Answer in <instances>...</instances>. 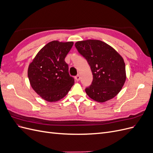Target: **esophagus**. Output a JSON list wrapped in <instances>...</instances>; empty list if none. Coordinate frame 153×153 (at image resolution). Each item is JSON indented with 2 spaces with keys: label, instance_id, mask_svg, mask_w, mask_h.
I'll list each match as a JSON object with an SVG mask.
<instances>
[{
  "label": "esophagus",
  "instance_id": "34e87169",
  "mask_svg": "<svg viewBox=\"0 0 153 153\" xmlns=\"http://www.w3.org/2000/svg\"><path fill=\"white\" fill-rule=\"evenodd\" d=\"M75 80L78 82V81H79V80H80V75H76V76L75 77Z\"/></svg>",
  "mask_w": 153,
  "mask_h": 153
}]
</instances>
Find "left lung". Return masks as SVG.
Wrapping results in <instances>:
<instances>
[{"label": "left lung", "mask_w": 153, "mask_h": 153, "mask_svg": "<svg viewBox=\"0 0 153 153\" xmlns=\"http://www.w3.org/2000/svg\"><path fill=\"white\" fill-rule=\"evenodd\" d=\"M75 47L87 60L93 75L91 85L85 89L87 94L100 103L113 98L121 90L126 78L123 57L100 40L78 41Z\"/></svg>", "instance_id": "1"}]
</instances>
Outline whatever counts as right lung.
Masks as SVG:
<instances>
[{"label":"right lung","mask_w":153,"mask_h":153,"mask_svg":"<svg viewBox=\"0 0 153 153\" xmlns=\"http://www.w3.org/2000/svg\"><path fill=\"white\" fill-rule=\"evenodd\" d=\"M73 45V42L51 41L41 49L29 64L28 77L31 87L49 102L63 98L75 83L64 61Z\"/></svg>","instance_id":"add662e5"}]
</instances>
